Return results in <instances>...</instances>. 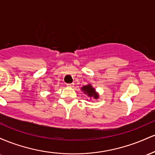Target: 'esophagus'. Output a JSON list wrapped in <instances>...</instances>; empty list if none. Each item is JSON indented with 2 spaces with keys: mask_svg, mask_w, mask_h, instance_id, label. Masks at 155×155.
I'll list each match as a JSON object with an SVG mask.
<instances>
[{
  "mask_svg": "<svg viewBox=\"0 0 155 155\" xmlns=\"http://www.w3.org/2000/svg\"><path fill=\"white\" fill-rule=\"evenodd\" d=\"M67 86L69 87H74V83H72V84H67Z\"/></svg>",
  "mask_w": 155,
  "mask_h": 155,
  "instance_id": "1",
  "label": "esophagus"
}]
</instances>
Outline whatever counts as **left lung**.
Masks as SVG:
<instances>
[{"label":"left lung","mask_w":155,"mask_h":155,"mask_svg":"<svg viewBox=\"0 0 155 155\" xmlns=\"http://www.w3.org/2000/svg\"><path fill=\"white\" fill-rule=\"evenodd\" d=\"M84 94H86L90 98H93L96 100V99L99 98V94L98 92L95 91V89L90 84H88L87 85L83 86L81 89Z\"/></svg>","instance_id":"1"}]
</instances>
